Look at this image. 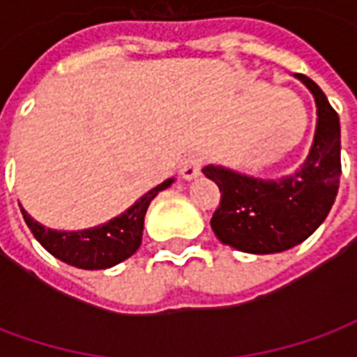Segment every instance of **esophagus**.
Returning a JSON list of instances; mask_svg holds the SVG:
<instances>
[{
    "label": "esophagus",
    "instance_id": "obj_1",
    "mask_svg": "<svg viewBox=\"0 0 357 357\" xmlns=\"http://www.w3.org/2000/svg\"><path fill=\"white\" fill-rule=\"evenodd\" d=\"M201 168H202V156L191 155V156H187L185 160L181 162L179 174H181V178L183 179L191 181V179L199 178V176H201Z\"/></svg>",
    "mask_w": 357,
    "mask_h": 357
}]
</instances>
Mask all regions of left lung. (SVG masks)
Wrapping results in <instances>:
<instances>
[{
	"instance_id": "obj_1",
	"label": "left lung",
	"mask_w": 357,
	"mask_h": 357,
	"mask_svg": "<svg viewBox=\"0 0 357 357\" xmlns=\"http://www.w3.org/2000/svg\"><path fill=\"white\" fill-rule=\"evenodd\" d=\"M317 107L312 147L300 168L277 179L241 174L208 164L202 174L222 193L210 220L224 245L248 255H275L306 241L323 224L337 199L340 181V122L321 88L304 74H294Z\"/></svg>"
}]
</instances>
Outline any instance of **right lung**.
<instances>
[{
	"label": "right lung",
	"instance_id": "right-lung-1",
	"mask_svg": "<svg viewBox=\"0 0 357 357\" xmlns=\"http://www.w3.org/2000/svg\"><path fill=\"white\" fill-rule=\"evenodd\" d=\"M174 181L176 179L170 178L160 185L153 187L126 212L109 220L107 224L80 229V231L50 229L40 222H36L22 206L20 212L38 243L61 262L80 269H107L128 260L141 247L143 222L149 204L156 195L168 189Z\"/></svg>",
	"mask_w": 357,
	"mask_h": 357
}]
</instances>
